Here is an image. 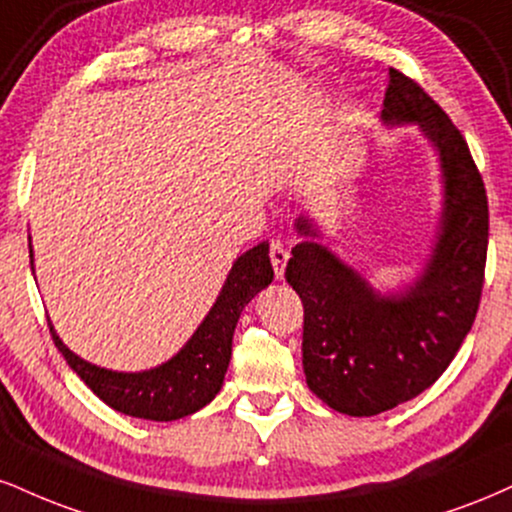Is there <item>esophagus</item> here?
Listing matches in <instances>:
<instances>
[{
	"label": "esophagus",
	"instance_id": "obj_1",
	"mask_svg": "<svg viewBox=\"0 0 512 512\" xmlns=\"http://www.w3.org/2000/svg\"><path fill=\"white\" fill-rule=\"evenodd\" d=\"M288 257H291V252H288L286 245L279 243V240H276V243H272V248H269V260H272L276 279H281L283 272H286Z\"/></svg>",
	"mask_w": 512,
	"mask_h": 512
}]
</instances>
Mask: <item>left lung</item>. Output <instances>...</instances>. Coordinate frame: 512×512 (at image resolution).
<instances>
[{
	"label": "left lung",
	"instance_id": "obj_1",
	"mask_svg": "<svg viewBox=\"0 0 512 512\" xmlns=\"http://www.w3.org/2000/svg\"><path fill=\"white\" fill-rule=\"evenodd\" d=\"M381 121L417 126L441 169V217L417 279L381 293L319 243L300 214L286 281L300 295L303 369L310 391L350 417H372L420 396L446 372L477 317L489 245L486 190L470 147L415 80L389 69Z\"/></svg>",
	"mask_w": 512,
	"mask_h": 512
}]
</instances>
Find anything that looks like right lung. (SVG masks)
Segmentation results:
<instances>
[{"label": "right lung", "mask_w": 512, "mask_h": 512, "mask_svg": "<svg viewBox=\"0 0 512 512\" xmlns=\"http://www.w3.org/2000/svg\"><path fill=\"white\" fill-rule=\"evenodd\" d=\"M28 248L30 267H33V245L28 243ZM272 279L274 269L269 262V243L264 240L233 262L217 300L209 307L207 317L197 326L195 334L188 338L186 346L162 365L143 369V372H114V369L92 365L69 350L57 336L52 322H49V331L69 367L109 408L128 417H140V420L174 422L205 408L221 391L231 362L233 331H236L240 312L272 283Z\"/></svg>", "instance_id": "add662e5"}]
</instances>
